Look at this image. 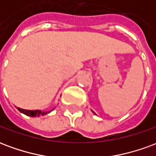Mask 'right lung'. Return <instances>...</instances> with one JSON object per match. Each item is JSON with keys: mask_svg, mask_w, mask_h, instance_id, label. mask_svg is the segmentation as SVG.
Segmentation results:
<instances>
[{"mask_svg": "<svg viewBox=\"0 0 156 156\" xmlns=\"http://www.w3.org/2000/svg\"><path fill=\"white\" fill-rule=\"evenodd\" d=\"M19 111L23 113L24 115H27V116H31V117H35V116H41V115H47L49 112H41L40 110H27V109H23V108H17Z\"/></svg>", "mask_w": 156, "mask_h": 156, "instance_id": "obj_1", "label": "right lung"}]
</instances>
